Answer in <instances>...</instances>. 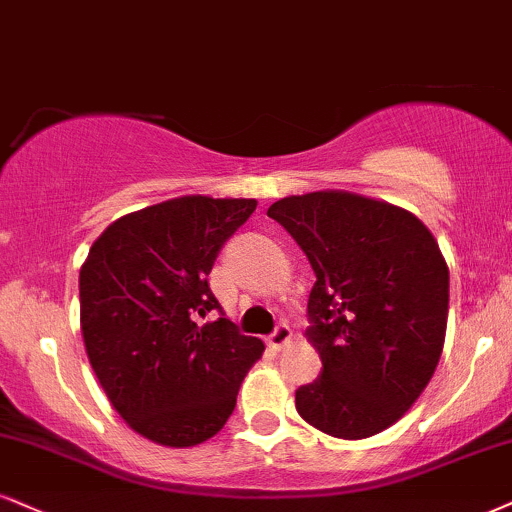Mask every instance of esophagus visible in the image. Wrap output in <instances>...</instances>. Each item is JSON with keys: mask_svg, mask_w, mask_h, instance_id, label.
<instances>
[{"mask_svg": "<svg viewBox=\"0 0 512 512\" xmlns=\"http://www.w3.org/2000/svg\"><path fill=\"white\" fill-rule=\"evenodd\" d=\"M289 339H292V330L287 325H277V330L268 337V346L275 351H282L289 344Z\"/></svg>", "mask_w": 512, "mask_h": 512, "instance_id": "esophagus-1", "label": "esophagus"}]
</instances>
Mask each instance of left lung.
<instances>
[{
  "label": "left lung",
  "mask_w": 512,
  "mask_h": 512,
  "mask_svg": "<svg viewBox=\"0 0 512 512\" xmlns=\"http://www.w3.org/2000/svg\"><path fill=\"white\" fill-rule=\"evenodd\" d=\"M268 216L296 239L318 280L308 342L323 375L296 410L337 439H368L418 401L444 351L449 266L406 208L344 189L294 194Z\"/></svg>",
  "instance_id": "left-lung-1"
}]
</instances>
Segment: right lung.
Returning a JSON list of instances; mask_svg holds the SVG:
<instances>
[{
	"instance_id": "right-lung-1",
	"label": "right lung",
	"mask_w": 512,
	"mask_h": 512,
	"mask_svg": "<svg viewBox=\"0 0 512 512\" xmlns=\"http://www.w3.org/2000/svg\"><path fill=\"white\" fill-rule=\"evenodd\" d=\"M256 199L185 194L125 213L94 239L80 268V330L106 399L125 425L170 449L223 430L266 346L227 318L208 273Z\"/></svg>"
}]
</instances>
